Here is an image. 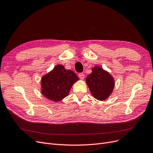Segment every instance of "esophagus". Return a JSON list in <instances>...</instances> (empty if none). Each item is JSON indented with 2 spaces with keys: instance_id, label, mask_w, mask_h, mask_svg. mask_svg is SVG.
Masks as SVG:
<instances>
[{
  "instance_id": "esophagus-1",
  "label": "esophagus",
  "mask_w": 153,
  "mask_h": 153,
  "mask_svg": "<svg viewBox=\"0 0 153 153\" xmlns=\"http://www.w3.org/2000/svg\"><path fill=\"white\" fill-rule=\"evenodd\" d=\"M78 76H79V78L81 79V80H83L84 78H85V75L83 74V73H79V74H78Z\"/></svg>"
}]
</instances>
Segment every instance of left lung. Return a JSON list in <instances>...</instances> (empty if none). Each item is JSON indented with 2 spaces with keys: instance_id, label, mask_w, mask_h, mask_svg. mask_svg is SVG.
Here are the masks:
<instances>
[{
  "instance_id": "8db88e82",
  "label": "left lung",
  "mask_w": 153,
  "mask_h": 153,
  "mask_svg": "<svg viewBox=\"0 0 153 153\" xmlns=\"http://www.w3.org/2000/svg\"><path fill=\"white\" fill-rule=\"evenodd\" d=\"M90 92L96 99L105 100L112 94L114 87L113 77L107 71L95 66L86 78Z\"/></svg>"
}]
</instances>
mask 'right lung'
<instances>
[{"label": "right lung", "mask_w": 153, "mask_h": 153, "mask_svg": "<svg viewBox=\"0 0 153 153\" xmlns=\"http://www.w3.org/2000/svg\"><path fill=\"white\" fill-rule=\"evenodd\" d=\"M79 80L75 73L58 65L41 78V93L48 99L58 102L68 95L73 84Z\"/></svg>", "instance_id": "1"}]
</instances>
